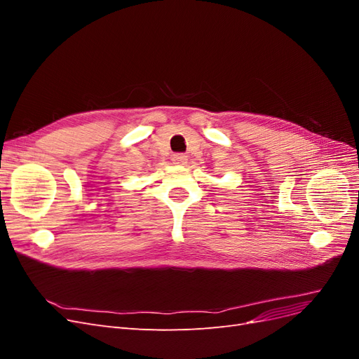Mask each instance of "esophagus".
Returning <instances> with one entry per match:
<instances>
[{"instance_id":"obj_1","label":"esophagus","mask_w":359,"mask_h":359,"mask_svg":"<svg viewBox=\"0 0 359 359\" xmlns=\"http://www.w3.org/2000/svg\"><path fill=\"white\" fill-rule=\"evenodd\" d=\"M172 161H173V165H186V163H187V156L186 154H181V153L173 154L172 156Z\"/></svg>"}]
</instances>
